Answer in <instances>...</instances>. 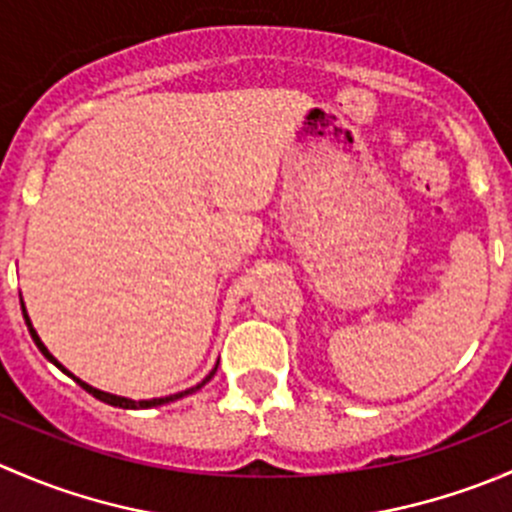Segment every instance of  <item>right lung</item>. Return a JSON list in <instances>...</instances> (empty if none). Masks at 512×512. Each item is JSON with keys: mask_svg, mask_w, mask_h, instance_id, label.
Returning <instances> with one entry per match:
<instances>
[{"mask_svg": "<svg viewBox=\"0 0 512 512\" xmlns=\"http://www.w3.org/2000/svg\"><path fill=\"white\" fill-rule=\"evenodd\" d=\"M22 312H24V322H27V327H29V334H32V339H34V344L36 347H39V352L46 356V359L51 361V364H56L59 366L61 371H64V374H69L71 379L76 381V384L81 386V389H86L89 391L91 396H96L98 401H103V404H111V406H118V409H153V406H163V404H170V401H178V399H183V396H188V394H193V391H198V389H203L205 384H208L210 379H213L215 376V371H218V366H215L213 371H210L208 376H205L203 381H200L198 386H193V389H185V391H180V394H173V396H163V399H148V401H133V399H126V396H116V394H106V391H101V389H94V386H89L86 384V381H81V379H76L74 374H71L69 369H64V366L59 364V361L54 359V356L49 354V349L44 347V342H41L39 339V334H36V329L32 327V322H29V314H27V309H24V304H22Z\"/></svg>", "mask_w": 512, "mask_h": 512, "instance_id": "right-lung-1", "label": "right lung"}]
</instances>
